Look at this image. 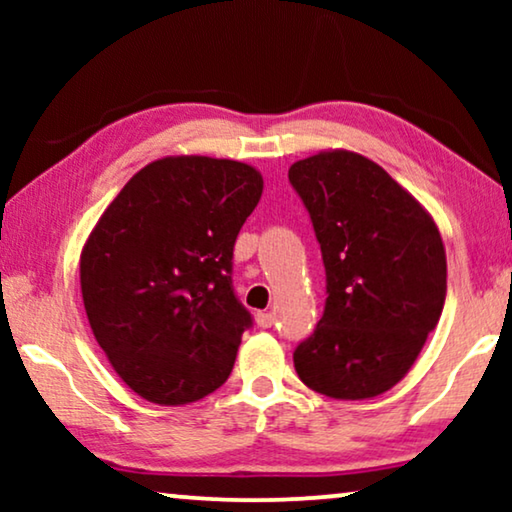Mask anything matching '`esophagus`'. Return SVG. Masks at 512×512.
<instances>
[{
  "label": "esophagus",
  "mask_w": 512,
  "mask_h": 512,
  "mask_svg": "<svg viewBox=\"0 0 512 512\" xmlns=\"http://www.w3.org/2000/svg\"><path fill=\"white\" fill-rule=\"evenodd\" d=\"M256 324L261 328H270L272 324H275V314H272V312H258L256 314Z\"/></svg>",
  "instance_id": "1"
}]
</instances>
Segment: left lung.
I'll return each instance as SVG.
<instances>
[{"label": "left lung", "instance_id": "8db88e82", "mask_svg": "<svg viewBox=\"0 0 512 512\" xmlns=\"http://www.w3.org/2000/svg\"><path fill=\"white\" fill-rule=\"evenodd\" d=\"M326 268V310L293 352L303 384L368 401L410 373L447 291L445 244L422 202L380 165L326 149L289 167Z\"/></svg>", "mask_w": 512, "mask_h": 512}]
</instances>
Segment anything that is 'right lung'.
<instances>
[{"mask_svg":"<svg viewBox=\"0 0 512 512\" xmlns=\"http://www.w3.org/2000/svg\"><path fill=\"white\" fill-rule=\"evenodd\" d=\"M263 195L256 167L165 156L104 209L81 249L88 324L116 375L158 405L228 380L251 314L230 289L237 233Z\"/></svg>","mask_w":512,"mask_h":512,"instance_id":"add662e5","label":"right lung"}]
</instances>
